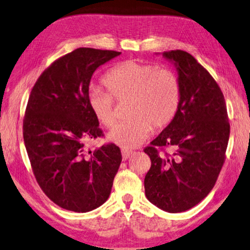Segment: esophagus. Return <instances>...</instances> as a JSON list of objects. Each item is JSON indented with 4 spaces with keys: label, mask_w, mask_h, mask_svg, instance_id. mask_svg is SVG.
<instances>
[{
    "label": "esophagus",
    "mask_w": 250,
    "mask_h": 250,
    "mask_svg": "<svg viewBox=\"0 0 250 250\" xmlns=\"http://www.w3.org/2000/svg\"><path fill=\"white\" fill-rule=\"evenodd\" d=\"M122 154H123V159H124V161H127V159L133 155V152H132V150L123 149L122 150Z\"/></svg>",
    "instance_id": "34e87169"
}]
</instances>
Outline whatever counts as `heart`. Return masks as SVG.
Wrapping results in <instances>:
<instances>
[{
  "mask_svg": "<svg viewBox=\"0 0 250 250\" xmlns=\"http://www.w3.org/2000/svg\"><path fill=\"white\" fill-rule=\"evenodd\" d=\"M103 83L108 89L94 87L88 91V107L102 125L109 127L115 122L114 100L129 98L130 118L118 123L107 135L109 142L123 148H136L152 132V126L163 128L177 113L181 102V84L174 72L152 64L124 61L106 73Z\"/></svg>",
  "mask_w": 250,
  "mask_h": 250,
  "instance_id": "b5f03b06",
  "label": "heart"
}]
</instances>
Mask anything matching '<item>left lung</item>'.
Wrapping results in <instances>:
<instances>
[{"instance_id": "left-lung-1", "label": "left lung", "mask_w": 250, "mask_h": 250, "mask_svg": "<svg viewBox=\"0 0 250 250\" xmlns=\"http://www.w3.org/2000/svg\"><path fill=\"white\" fill-rule=\"evenodd\" d=\"M174 64L181 102L168 125L146 147L152 166L145 176L147 199L167 212L190 209L209 194L225 162L230 126L222 91L189 53H163ZM156 146H169L159 155Z\"/></svg>"}]
</instances>
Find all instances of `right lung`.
Returning a JSON list of instances; mask_svg holds the SVG:
<instances>
[{
    "label": "right lung",
    "mask_w": 250,
    "mask_h": 250,
    "mask_svg": "<svg viewBox=\"0 0 250 250\" xmlns=\"http://www.w3.org/2000/svg\"><path fill=\"white\" fill-rule=\"evenodd\" d=\"M121 52L76 48L45 69L33 87L23 137L45 195L64 209L87 212L107 200L122 162L120 147L86 149L102 135L87 104L93 73Z\"/></svg>",
    "instance_id": "obj_1"
}]
</instances>
